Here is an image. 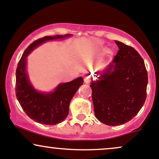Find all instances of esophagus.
Here are the masks:
<instances>
[{
	"label": "esophagus",
	"mask_w": 159,
	"mask_h": 159,
	"mask_svg": "<svg viewBox=\"0 0 159 159\" xmlns=\"http://www.w3.org/2000/svg\"><path fill=\"white\" fill-rule=\"evenodd\" d=\"M84 82L85 83H87V84L89 83V78L88 77V76H85V77H84Z\"/></svg>",
	"instance_id": "34e87169"
}]
</instances>
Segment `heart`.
Returning a JSON list of instances; mask_svg holds the SVG:
<instances>
[{
	"mask_svg": "<svg viewBox=\"0 0 159 159\" xmlns=\"http://www.w3.org/2000/svg\"><path fill=\"white\" fill-rule=\"evenodd\" d=\"M85 57L86 58H90V57H91V55H90V53H87V54H85Z\"/></svg>",
	"mask_w": 159,
	"mask_h": 159,
	"instance_id": "1",
	"label": "heart"
}]
</instances>
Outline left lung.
Here are the masks:
<instances>
[{
	"mask_svg": "<svg viewBox=\"0 0 159 159\" xmlns=\"http://www.w3.org/2000/svg\"><path fill=\"white\" fill-rule=\"evenodd\" d=\"M115 43L119 51L113 63L90 85L94 115L110 126L125 124L138 113L147 98L148 83L147 70L140 54L131 46Z\"/></svg>",
	"mask_w": 159,
	"mask_h": 159,
	"instance_id": "left-lung-1",
	"label": "left lung"
}]
</instances>
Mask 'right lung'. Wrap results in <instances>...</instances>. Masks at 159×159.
Returning a JSON list of instances; mask_svg holds the SVG:
<instances>
[{"instance_id": "add662e5", "label": "right lung", "mask_w": 159, "mask_h": 159, "mask_svg": "<svg viewBox=\"0 0 159 159\" xmlns=\"http://www.w3.org/2000/svg\"><path fill=\"white\" fill-rule=\"evenodd\" d=\"M70 34L46 36L34 41L25 50L19 60L16 72V96L27 115L35 122L43 125H56L67 116L69 105L75 93L83 85V79L62 83L51 93H40L35 90L28 81L25 72L26 58L37 46L48 40L61 39Z\"/></svg>"}]
</instances>
